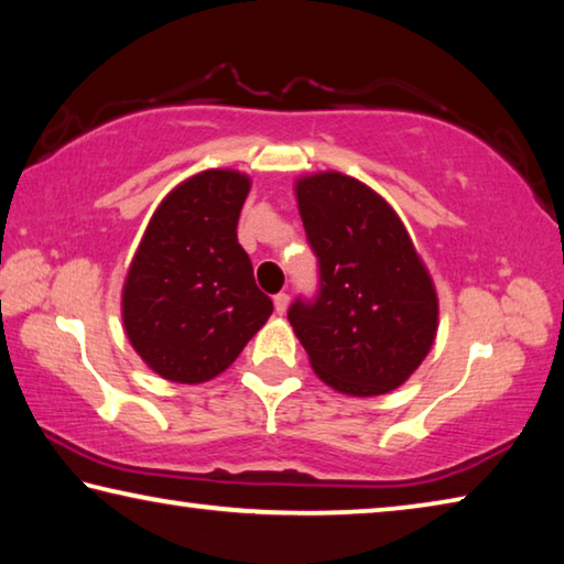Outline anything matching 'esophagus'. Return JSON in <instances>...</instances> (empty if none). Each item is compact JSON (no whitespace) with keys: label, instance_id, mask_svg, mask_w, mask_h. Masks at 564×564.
<instances>
[{"label":"esophagus","instance_id":"esophagus-1","mask_svg":"<svg viewBox=\"0 0 564 564\" xmlns=\"http://www.w3.org/2000/svg\"><path fill=\"white\" fill-rule=\"evenodd\" d=\"M289 293H279V295H273V305H275V313H279V316H283L285 311H289Z\"/></svg>","mask_w":564,"mask_h":564}]
</instances>
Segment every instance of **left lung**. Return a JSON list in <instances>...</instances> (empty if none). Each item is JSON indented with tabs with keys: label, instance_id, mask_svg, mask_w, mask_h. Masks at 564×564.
I'll return each instance as SVG.
<instances>
[{
	"label": "left lung",
	"instance_id": "1",
	"mask_svg": "<svg viewBox=\"0 0 564 564\" xmlns=\"http://www.w3.org/2000/svg\"><path fill=\"white\" fill-rule=\"evenodd\" d=\"M295 202L321 263V293L289 321L323 383L386 395L431 352L437 291L405 224L378 191L340 171L295 178Z\"/></svg>",
	"mask_w": 564,
	"mask_h": 564
}]
</instances>
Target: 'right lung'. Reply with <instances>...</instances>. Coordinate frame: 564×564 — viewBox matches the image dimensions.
Wrapping results in <instances>:
<instances>
[{
    "mask_svg": "<svg viewBox=\"0 0 564 564\" xmlns=\"http://www.w3.org/2000/svg\"><path fill=\"white\" fill-rule=\"evenodd\" d=\"M251 176L206 169L156 206L129 263L121 321L131 348L171 383H206L241 356L273 303L236 226Z\"/></svg>",
    "mask_w": 564,
    "mask_h": 564,
    "instance_id": "add662e5",
    "label": "right lung"
}]
</instances>
